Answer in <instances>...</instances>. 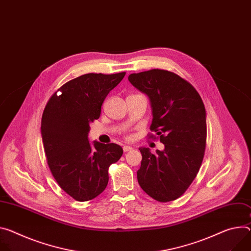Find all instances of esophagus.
<instances>
[{"label":"esophagus","mask_w":251,"mask_h":251,"mask_svg":"<svg viewBox=\"0 0 251 251\" xmlns=\"http://www.w3.org/2000/svg\"><path fill=\"white\" fill-rule=\"evenodd\" d=\"M131 150H132L131 146H123V151L124 152H128V151H131Z\"/></svg>","instance_id":"34e87169"}]
</instances>
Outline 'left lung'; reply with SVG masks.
<instances>
[{
	"mask_svg": "<svg viewBox=\"0 0 251 251\" xmlns=\"http://www.w3.org/2000/svg\"><path fill=\"white\" fill-rule=\"evenodd\" d=\"M128 80L149 97L150 130L164 144V150L155 154L149 148H139L138 183L157 201L175 200L190 186L203 160L207 134L204 104L189 82L167 70L134 73Z\"/></svg>",
	"mask_w": 251,
	"mask_h": 251,
	"instance_id": "obj_1",
	"label": "left lung"
}]
</instances>
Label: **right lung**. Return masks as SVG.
Listing matches in <instances>:
<instances>
[{"label":"right lung","mask_w":251,"mask_h":251,"mask_svg":"<svg viewBox=\"0 0 251 251\" xmlns=\"http://www.w3.org/2000/svg\"><path fill=\"white\" fill-rule=\"evenodd\" d=\"M125 74L77 77L59 88L44 109L41 134L47 163L59 186L77 201L92 200L105 190L108 169L123 154L115 143L91 145L88 133L105 98Z\"/></svg>","instance_id":"obj_1"}]
</instances>
